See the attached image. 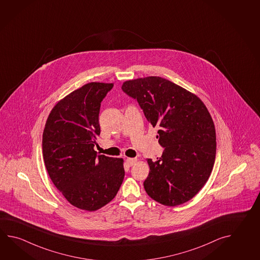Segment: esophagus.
Returning <instances> with one entry per match:
<instances>
[{
  "mask_svg": "<svg viewBox=\"0 0 260 260\" xmlns=\"http://www.w3.org/2000/svg\"><path fill=\"white\" fill-rule=\"evenodd\" d=\"M137 162V158H127L126 159V163L128 167H132L133 165Z\"/></svg>",
  "mask_w": 260,
  "mask_h": 260,
  "instance_id": "1",
  "label": "esophagus"
}]
</instances>
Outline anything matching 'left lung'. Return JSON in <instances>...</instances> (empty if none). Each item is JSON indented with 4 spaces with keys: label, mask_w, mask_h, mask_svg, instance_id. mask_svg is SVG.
Wrapping results in <instances>:
<instances>
[{
    "label": "left lung",
    "mask_w": 260,
    "mask_h": 260,
    "mask_svg": "<svg viewBox=\"0 0 260 260\" xmlns=\"http://www.w3.org/2000/svg\"><path fill=\"white\" fill-rule=\"evenodd\" d=\"M121 89L158 127L156 138L164 148L156 161L147 160V194L169 207L189 201L205 185L215 163L216 131L207 107L197 96L160 77L128 80Z\"/></svg>",
    "instance_id": "obj_1"
}]
</instances>
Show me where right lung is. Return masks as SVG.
<instances>
[{
	"mask_svg": "<svg viewBox=\"0 0 260 260\" xmlns=\"http://www.w3.org/2000/svg\"><path fill=\"white\" fill-rule=\"evenodd\" d=\"M114 84L90 82L54 106L43 135L45 167L53 184L74 207L95 211L117 196L123 159L97 155L101 103Z\"/></svg>",
	"mask_w": 260,
	"mask_h": 260,
	"instance_id": "obj_1",
	"label": "right lung"
}]
</instances>
